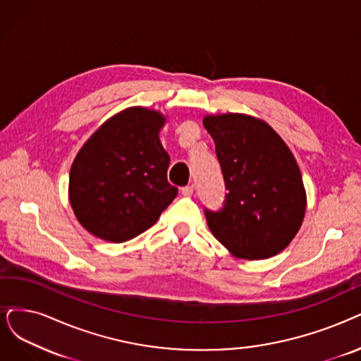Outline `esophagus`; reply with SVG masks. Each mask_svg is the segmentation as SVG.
<instances>
[{
    "label": "esophagus",
    "instance_id": "1",
    "mask_svg": "<svg viewBox=\"0 0 361 361\" xmlns=\"http://www.w3.org/2000/svg\"><path fill=\"white\" fill-rule=\"evenodd\" d=\"M180 191H182V195H185V197H191V195L194 194V185L183 186V188H182Z\"/></svg>",
    "mask_w": 361,
    "mask_h": 361
}]
</instances>
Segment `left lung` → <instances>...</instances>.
<instances>
[{"label":"left lung","mask_w":361,"mask_h":361,"mask_svg":"<svg viewBox=\"0 0 361 361\" xmlns=\"http://www.w3.org/2000/svg\"><path fill=\"white\" fill-rule=\"evenodd\" d=\"M228 194L206 210L213 237L247 261L279 255L304 222L307 192L299 166L274 128L247 114L206 115Z\"/></svg>","instance_id":"obj_1"}]
</instances>
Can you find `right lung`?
<instances>
[{"mask_svg": "<svg viewBox=\"0 0 361 361\" xmlns=\"http://www.w3.org/2000/svg\"><path fill=\"white\" fill-rule=\"evenodd\" d=\"M166 117L130 106L112 115L84 143L69 171V203L97 238L124 243L151 228L178 188L167 182L170 157L161 145Z\"/></svg>", "mask_w": 361, "mask_h": 361, "instance_id": "add662e5", "label": "right lung"}]
</instances>
